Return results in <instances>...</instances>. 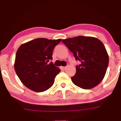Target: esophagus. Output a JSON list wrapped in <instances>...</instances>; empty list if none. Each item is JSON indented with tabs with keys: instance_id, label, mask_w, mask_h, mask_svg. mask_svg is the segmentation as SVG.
Wrapping results in <instances>:
<instances>
[{
	"instance_id": "esophagus-1",
	"label": "esophagus",
	"mask_w": 121,
	"mask_h": 121,
	"mask_svg": "<svg viewBox=\"0 0 121 121\" xmlns=\"http://www.w3.org/2000/svg\"><path fill=\"white\" fill-rule=\"evenodd\" d=\"M67 67H62V69H63V70H65V69H66V68Z\"/></svg>"
}]
</instances>
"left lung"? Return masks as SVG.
<instances>
[{
	"label": "left lung",
	"mask_w": 121,
	"mask_h": 121,
	"mask_svg": "<svg viewBox=\"0 0 121 121\" xmlns=\"http://www.w3.org/2000/svg\"><path fill=\"white\" fill-rule=\"evenodd\" d=\"M81 64L76 66V73L71 77L73 82L82 89L98 85L105 75L109 57L104 44L95 37L77 36L62 40Z\"/></svg>",
	"instance_id": "1"
}]
</instances>
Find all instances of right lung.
Returning <instances> with one entry per match:
<instances>
[{
    "instance_id": "1",
    "label": "right lung",
    "mask_w": 121,
    "mask_h": 121,
    "mask_svg": "<svg viewBox=\"0 0 121 121\" xmlns=\"http://www.w3.org/2000/svg\"><path fill=\"white\" fill-rule=\"evenodd\" d=\"M61 39L48 40L39 38L22 44L16 52L14 67L22 82L35 92L49 89L56 75L61 71L49 60L53 51Z\"/></svg>"
}]
</instances>
